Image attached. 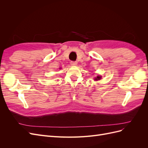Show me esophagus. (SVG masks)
<instances>
[{"label": "esophagus", "instance_id": "obj_1", "mask_svg": "<svg viewBox=\"0 0 148 148\" xmlns=\"http://www.w3.org/2000/svg\"><path fill=\"white\" fill-rule=\"evenodd\" d=\"M70 64H71V65H72V66H76V65H77V62H75V61H71L70 62Z\"/></svg>", "mask_w": 148, "mask_h": 148}]
</instances>
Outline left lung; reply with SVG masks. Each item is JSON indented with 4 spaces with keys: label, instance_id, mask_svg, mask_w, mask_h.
Here are the masks:
<instances>
[{
    "label": "left lung",
    "instance_id": "8db88e82",
    "mask_svg": "<svg viewBox=\"0 0 148 148\" xmlns=\"http://www.w3.org/2000/svg\"><path fill=\"white\" fill-rule=\"evenodd\" d=\"M101 76H97V77L96 78H95V80H99V79H101Z\"/></svg>",
    "mask_w": 148,
    "mask_h": 148
}]
</instances>
